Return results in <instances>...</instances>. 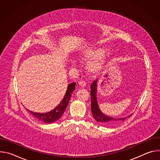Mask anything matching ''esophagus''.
I'll list each match as a JSON object with an SVG mask.
<instances>
[{
    "label": "esophagus",
    "mask_w": 160,
    "mask_h": 160,
    "mask_svg": "<svg viewBox=\"0 0 160 160\" xmlns=\"http://www.w3.org/2000/svg\"><path fill=\"white\" fill-rule=\"evenodd\" d=\"M78 85L81 87H85L86 86V83L83 80H81L80 82H78Z\"/></svg>",
    "instance_id": "obj_1"
}]
</instances>
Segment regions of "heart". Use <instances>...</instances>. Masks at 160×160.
Here are the masks:
<instances>
[{"instance_id": "1", "label": "heart", "mask_w": 160, "mask_h": 160, "mask_svg": "<svg viewBox=\"0 0 160 160\" xmlns=\"http://www.w3.org/2000/svg\"><path fill=\"white\" fill-rule=\"evenodd\" d=\"M104 49L100 48L86 49L80 52L78 59L80 62L84 63L89 61L87 64L88 72L92 75H97L101 70L109 56L108 54H104ZM72 64L73 66H76L74 61L72 62Z\"/></svg>"}]
</instances>
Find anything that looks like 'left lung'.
Masks as SVG:
<instances>
[{
	"label": "left lung",
	"instance_id": "obj_1",
	"mask_svg": "<svg viewBox=\"0 0 160 160\" xmlns=\"http://www.w3.org/2000/svg\"><path fill=\"white\" fill-rule=\"evenodd\" d=\"M96 92H97V80H94L90 85V96H91V111H92V115L94 119L99 123L107 126H111L118 124L122 121L125 120L127 118H129L132 116L130 115L127 117L123 118H113L109 117H108L100 111L97 98H96Z\"/></svg>",
	"mask_w": 160,
	"mask_h": 160
}]
</instances>
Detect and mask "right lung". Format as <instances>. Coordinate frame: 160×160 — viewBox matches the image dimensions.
<instances>
[{"label": "right lung", "mask_w": 160, "mask_h": 160, "mask_svg": "<svg viewBox=\"0 0 160 160\" xmlns=\"http://www.w3.org/2000/svg\"><path fill=\"white\" fill-rule=\"evenodd\" d=\"M75 82L68 85L67 87L66 92L62 100L61 101L60 104H58V106L56 108H55L53 110L45 113L35 112L28 109V110L30 111V112L32 115H33V117H35L37 119L42 122L49 123L57 121L63 115L68 103H69V101L72 96V92L75 89Z\"/></svg>", "instance_id": "1"}]
</instances>
